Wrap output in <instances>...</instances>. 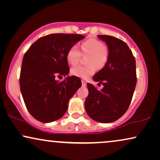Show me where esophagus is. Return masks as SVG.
<instances>
[{
  "mask_svg": "<svg viewBox=\"0 0 160 160\" xmlns=\"http://www.w3.org/2000/svg\"><path fill=\"white\" fill-rule=\"evenodd\" d=\"M82 86H83V87L86 86V81H84V80H82Z\"/></svg>",
  "mask_w": 160,
  "mask_h": 160,
  "instance_id": "obj_1",
  "label": "esophagus"
}]
</instances>
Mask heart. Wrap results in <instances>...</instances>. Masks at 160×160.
<instances>
[{
  "label": "heart",
  "instance_id": "b5f03b06",
  "mask_svg": "<svg viewBox=\"0 0 160 160\" xmlns=\"http://www.w3.org/2000/svg\"><path fill=\"white\" fill-rule=\"evenodd\" d=\"M81 49L84 54H88V66H78L71 69L72 75L82 79H88L94 74L96 67L99 69L104 67L107 63L109 52L104 46L103 42L93 38L86 40L81 44ZM81 52L77 45H73L69 49L67 54L68 62L72 65H76L79 62Z\"/></svg>",
  "mask_w": 160,
  "mask_h": 160
}]
</instances>
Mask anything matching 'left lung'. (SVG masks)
<instances>
[{"instance_id":"1","label":"left lung","mask_w":160,"mask_h":160,"mask_svg":"<svg viewBox=\"0 0 160 160\" xmlns=\"http://www.w3.org/2000/svg\"><path fill=\"white\" fill-rule=\"evenodd\" d=\"M97 37L107 44L109 57L105 67L93 77L95 82L102 84V89L87 83L85 109L93 120L111 123L120 118L130 105L137 82L135 59L124 42L111 36Z\"/></svg>"}]
</instances>
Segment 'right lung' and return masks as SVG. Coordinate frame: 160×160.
Listing matches in <instances>:
<instances>
[{"mask_svg":"<svg viewBox=\"0 0 160 160\" xmlns=\"http://www.w3.org/2000/svg\"><path fill=\"white\" fill-rule=\"evenodd\" d=\"M84 38L80 34H50L39 38L25 52L20 91L28 110L37 120L50 123L61 118L70 99L81 87V80L76 76H68L62 82L54 78L69 74L68 50Z\"/></svg>","mask_w":160,"mask_h":160,"instance_id":"add662e5","label":"right lung"}]
</instances>
